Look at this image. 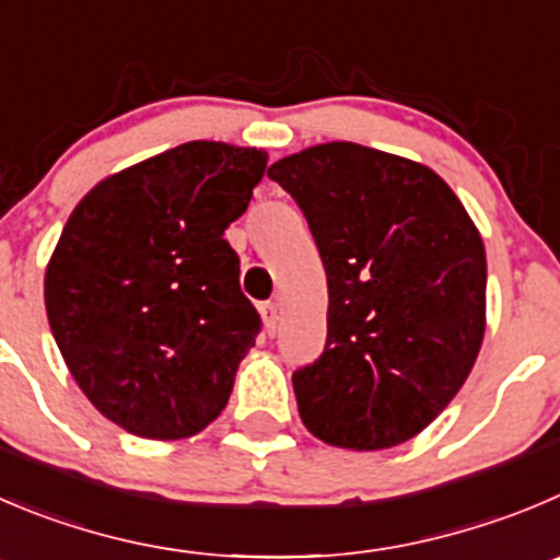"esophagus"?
Returning <instances> with one entry per match:
<instances>
[{
  "instance_id": "1",
  "label": "esophagus",
  "mask_w": 560,
  "mask_h": 560,
  "mask_svg": "<svg viewBox=\"0 0 560 560\" xmlns=\"http://www.w3.org/2000/svg\"><path fill=\"white\" fill-rule=\"evenodd\" d=\"M260 316H264L266 332L275 335L277 322H280V307H277V302H264V305H260Z\"/></svg>"
}]
</instances>
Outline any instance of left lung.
<instances>
[{
    "instance_id": "obj_1",
    "label": "left lung",
    "mask_w": 560,
    "mask_h": 560,
    "mask_svg": "<svg viewBox=\"0 0 560 560\" xmlns=\"http://www.w3.org/2000/svg\"><path fill=\"white\" fill-rule=\"evenodd\" d=\"M266 175L296 200L327 271V343L291 376L302 423L338 448L407 443L481 349L476 225L434 170L354 142L307 148Z\"/></svg>"
}]
</instances>
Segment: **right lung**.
<instances>
[{
  "mask_svg": "<svg viewBox=\"0 0 560 560\" xmlns=\"http://www.w3.org/2000/svg\"><path fill=\"white\" fill-rule=\"evenodd\" d=\"M264 170L255 148L184 142L68 217L46 269L51 335L93 407L131 434L180 440L225 409L260 316L222 233Z\"/></svg>",
  "mask_w": 560,
  "mask_h": 560,
  "instance_id": "obj_1",
  "label": "right lung"
}]
</instances>
